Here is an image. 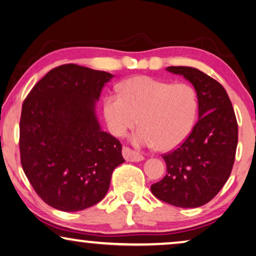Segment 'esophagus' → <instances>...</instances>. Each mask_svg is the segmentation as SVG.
Masks as SVG:
<instances>
[{
	"label": "esophagus",
	"instance_id": "esophagus-1",
	"mask_svg": "<svg viewBox=\"0 0 256 256\" xmlns=\"http://www.w3.org/2000/svg\"><path fill=\"white\" fill-rule=\"evenodd\" d=\"M122 156L127 162H140L144 159L142 154L137 152V151L129 149L127 146H124V149H122Z\"/></svg>",
	"mask_w": 256,
	"mask_h": 256
}]
</instances>
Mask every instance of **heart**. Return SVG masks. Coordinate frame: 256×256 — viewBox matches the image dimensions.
<instances>
[{
    "label": "heart",
    "instance_id": "1",
    "mask_svg": "<svg viewBox=\"0 0 256 256\" xmlns=\"http://www.w3.org/2000/svg\"><path fill=\"white\" fill-rule=\"evenodd\" d=\"M118 91L102 102L104 118L114 136H124L138 122L140 127L130 136L134 146L170 151L190 135L198 100L190 84L134 76L118 85Z\"/></svg>",
    "mask_w": 256,
    "mask_h": 256
}]
</instances>
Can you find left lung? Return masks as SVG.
Returning a JSON list of instances; mask_svg holds the SVG:
<instances>
[{
  "label": "left lung",
  "mask_w": 256,
  "mask_h": 256,
  "mask_svg": "<svg viewBox=\"0 0 256 256\" xmlns=\"http://www.w3.org/2000/svg\"><path fill=\"white\" fill-rule=\"evenodd\" d=\"M184 76L198 94V121L179 148L162 154L166 176L151 186L156 198L180 208L211 201L231 174L238 144V124L225 88L192 66H168Z\"/></svg>",
  "instance_id": "obj_1"
}]
</instances>
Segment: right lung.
Returning a JSON list of instances; mask_svg holds the SVG:
<instances>
[{
	"label": "right lung",
	"mask_w": 256,
	"mask_h": 256,
	"mask_svg": "<svg viewBox=\"0 0 256 256\" xmlns=\"http://www.w3.org/2000/svg\"><path fill=\"white\" fill-rule=\"evenodd\" d=\"M112 74L62 64L36 83L22 107L20 162L40 198L74 212L97 204L114 168L124 162L121 143L102 132L96 116Z\"/></svg>",
	"instance_id": "1"
}]
</instances>
